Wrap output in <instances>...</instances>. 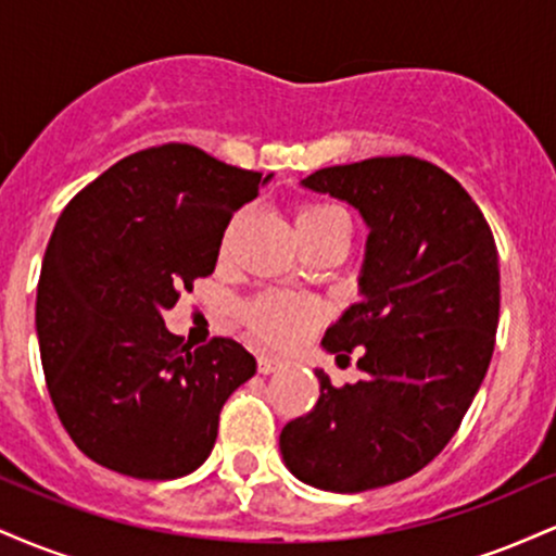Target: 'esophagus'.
Masks as SVG:
<instances>
[{
	"mask_svg": "<svg viewBox=\"0 0 556 556\" xmlns=\"http://www.w3.org/2000/svg\"><path fill=\"white\" fill-rule=\"evenodd\" d=\"M279 366H282L279 358H269V355H261L258 358V374H274Z\"/></svg>",
	"mask_w": 556,
	"mask_h": 556,
	"instance_id": "1",
	"label": "esophagus"
}]
</instances>
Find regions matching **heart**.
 <instances>
[{
    "instance_id": "obj_1",
    "label": "heart",
    "mask_w": 556,
    "mask_h": 556,
    "mask_svg": "<svg viewBox=\"0 0 556 556\" xmlns=\"http://www.w3.org/2000/svg\"><path fill=\"white\" fill-rule=\"evenodd\" d=\"M295 225L305 245H311L334 229H348V219L331 203L308 201L295 208ZM321 318V303L287 295V292H264L242 308V321L248 331L266 348H290L303 340L311 329H316Z\"/></svg>"
}]
</instances>
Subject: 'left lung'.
Masks as SVG:
<instances>
[{"label": "left lung", "instance_id": "8db88e82", "mask_svg": "<svg viewBox=\"0 0 556 556\" xmlns=\"http://www.w3.org/2000/svg\"><path fill=\"white\" fill-rule=\"evenodd\" d=\"M305 188L353 203L368 232L361 300L321 344L358 350V384L316 371L314 410L285 426L279 450L303 483L358 494L418 473L460 429L500 324V253L468 190L418 156L324 167Z\"/></svg>", "mask_w": 556, "mask_h": 556}]
</instances>
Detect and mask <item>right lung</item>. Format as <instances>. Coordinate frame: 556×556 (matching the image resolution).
<instances>
[{
	"mask_svg": "<svg viewBox=\"0 0 556 556\" xmlns=\"http://www.w3.org/2000/svg\"><path fill=\"white\" fill-rule=\"evenodd\" d=\"M261 172L188 143L119 159L67 203L43 253L36 331L49 397L75 446L140 481L193 473L256 358L229 337L190 350L164 327L208 277Z\"/></svg>",
	"mask_w": 556,
	"mask_h": 556,
	"instance_id": "1",
	"label": "right lung"
}]
</instances>
